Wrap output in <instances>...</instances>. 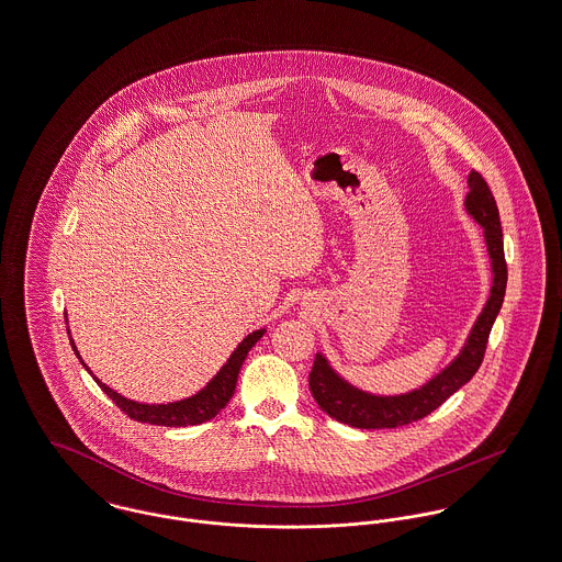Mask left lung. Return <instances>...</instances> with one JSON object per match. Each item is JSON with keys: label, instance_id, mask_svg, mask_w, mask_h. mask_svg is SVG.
Instances as JSON below:
<instances>
[{"label": "left lung", "instance_id": "8db88e82", "mask_svg": "<svg viewBox=\"0 0 562 562\" xmlns=\"http://www.w3.org/2000/svg\"><path fill=\"white\" fill-rule=\"evenodd\" d=\"M467 184L469 193L464 198V210L484 232L493 284L486 305L482 307L477 321L469 330L461 352L439 373H435L427 384L401 395H373L363 389H357L330 367L323 352H316L310 373V391L321 409L327 412L337 423L357 429H396L403 425H412L429 416L432 409H437L448 396L454 395L480 369L488 335L505 297L507 265L503 252L498 207L486 180L477 171H471Z\"/></svg>", "mask_w": 562, "mask_h": 562}]
</instances>
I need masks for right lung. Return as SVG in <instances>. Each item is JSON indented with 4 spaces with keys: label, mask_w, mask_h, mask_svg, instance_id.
<instances>
[{
    "label": "right lung",
    "mask_w": 562,
    "mask_h": 562,
    "mask_svg": "<svg viewBox=\"0 0 562 562\" xmlns=\"http://www.w3.org/2000/svg\"><path fill=\"white\" fill-rule=\"evenodd\" d=\"M263 333L265 329L248 333L237 344V348L233 350L232 357L227 359V363L223 364L216 371V375L201 391H198L195 395L180 398V401H169V403H139V401H133V398H127V396L112 391L110 386H105L101 382L100 378L93 375V371L82 361V357H80L71 335H69V327H67V335H69V344H71L74 355L80 359L82 367L93 375V380L98 382L101 391L110 396L133 420L157 425V427H193V425H201V423L212 420L229 403V398L235 393L239 369H241V364L246 361L248 352L252 350V346L263 337Z\"/></svg>",
    "instance_id": "add662e5"
}]
</instances>
